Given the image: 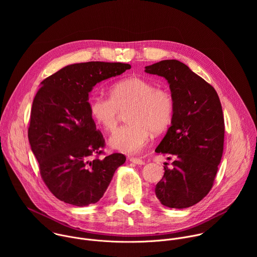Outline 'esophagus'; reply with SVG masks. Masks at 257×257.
<instances>
[{
  "label": "esophagus",
  "mask_w": 257,
  "mask_h": 257,
  "mask_svg": "<svg viewBox=\"0 0 257 257\" xmlns=\"http://www.w3.org/2000/svg\"><path fill=\"white\" fill-rule=\"evenodd\" d=\"M129 160H130V162L134 163L135 165H140V166L144 165V161H142V160L139 159V158H130Z\"/></svg>",
  "instance_id": "34e87169"
}]
</instances>
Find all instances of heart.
Wrapping results in <instances>:
<instances>
[{
	"label": "heart",
	"mask_w": 257,
	"mask_h": 257,
	"mask_svg": "<svg viewBox=\"0 0 257 257\" xmlns=\"http://www.w3.org/2000/svg\"><path fill=\"white\" fill-rule=\"evenodd\" d=\"M88 107L93 120L107 132L116 129L121 112L127 111L128 123L115 131L108 143L116 151L133 155L145 148L151 132L160 133L170 125L175 101L170 90L133 76L114 83L109 88V97L90 96Z\"/></svg>",
	"instance_id": "obj_1"
}]
</instances>
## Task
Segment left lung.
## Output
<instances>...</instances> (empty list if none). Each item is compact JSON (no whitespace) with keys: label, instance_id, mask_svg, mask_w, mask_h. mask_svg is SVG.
<instances>
[{"label":"left lung","instance_id":"8db88e82","mask_svg":"<svg viewBox=\"0 0 257 257\" xmlns=\"http://www.w3.org/2000/svg\"><path fill=\"white\" fill-rule=\"evenodd\" d=\"M145 72L165 77L175 101L172 125L156 153L174 159L156 186L165 206L186 208L210 191L224 151L225 121L214 88L188 66L164 60L145 67Z\"/></svg>","mask_w":257,"mask_h":257}]
</instances>
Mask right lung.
I'll return each instance as SVG.
<instances>
[{
    "instance_id": "obj_1",
    "label": "right lung",
    "mask_w": 257,
    "mask_h": 257,
    "mask_svg": "<svg viewBox=\"0 0 257 257\" xmlns=\"http://www.w3.org/2000/svg\"><path fill=\"white\" fill-rule=\"evenodd\" d=\"M130 68L107 62L69 65L46 78L36 92L28 139L45 184L58 199L76 206L97 202L125 163L122 154L98 158L105 142L87 100L97 82Z\"/></svg>"
}]
</instances>
